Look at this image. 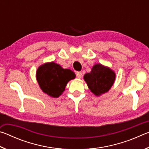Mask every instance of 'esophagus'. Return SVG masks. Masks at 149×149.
Returning a JSON list of instances; mask_svg holds the SVG:
<instances>
[{
	"label": "esophagus",
	"instance_id": "34e87169",
	"mask_svg": "<svg viewBox=\"0 0 149 149\" xmlns=\"http://www.w3.org/2000/svg\"><path fill=\"white\" fill-rule=\"evenodd\" d=\"M76 76L77 78H81L82 76V73L81 72H76Z\"/></svg>",
	"mask_w": 149,
	"mask_h": 149
}]
</instances>
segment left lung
I'll list each match as a JSON object with an SVG mask.
<instances>
[{"instance_id":"8db88e82","label":"left lung","mask_w":149,"mask_h":149,"mask_svg":"<svg viewBox=\"0 0 149 149\" xmlns=\"http://www.w3.org/2000/svg\"><path fill=\"white\" fill-rule=\"evenodd\" d=\"M115 78L113 70L100 64L93 65L91 72L85 74L84 77L89 89L96 96L108 92L114 84Z\"/></svg>"}]
</instances>
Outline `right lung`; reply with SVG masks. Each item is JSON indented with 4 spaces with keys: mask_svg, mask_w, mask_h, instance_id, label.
I'll return each instance as SVG.
<instances>
[{
    "mask_svg": "<svg viewBox=\"0 0 149 149\" xmlns=\"http://www.w3.org/2000/svg\"><path fill=\"white\" fill-rule=\"evenodd\" d=\"M75 75L70 69H64L54 62H48L38 68L36 78L39 87L50 97L58 98L64 91L68 82Z\"/></svg>",
    "mask_w": 149,
    "mask_h": 149,
    "instance_id": "obj_1",
    "label": "right lung"
}]
</instances>
